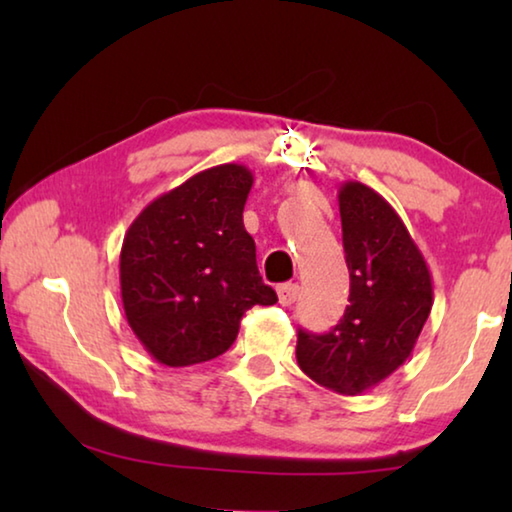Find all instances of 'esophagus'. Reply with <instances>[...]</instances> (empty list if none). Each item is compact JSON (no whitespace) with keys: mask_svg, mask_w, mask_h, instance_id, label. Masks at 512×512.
I'll list each match as a JSON object with an SVG mask.
<instances>
[{"mask_svg":"<svg viewBox=\"0 0 512 512\" xmlns=\"http://www.w3.org/2000/svg\"><path fill=\"white\" fill-rule=\"evenodd\" d=\"M298 296H300L298 284L287 282V284H280V287H277V298H280V305H284V307L293 305V302L298 300Z\"/></svg>","mask_w":512,"mask_h":512,"instance_id":"34e87169","label":"esophagus"}]
</instances>
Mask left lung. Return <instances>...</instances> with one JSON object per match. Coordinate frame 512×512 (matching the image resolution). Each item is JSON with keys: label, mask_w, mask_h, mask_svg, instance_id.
<instances>
[{"label": "left lung", "mask_w": 512, "mask_h": 512, "mask_svg": "<svg viewBox=\"0 0 512 512\" xmlns=\"http://www.w3.org/2000/svg\"><path fill=\"white\" fill-rule=\"evenodd\" d=\"M350 305L327 334L298 332V366L316 384L361 395L411 357L433 305L429 266L391 203L368 185L339 189Z\"/></svg>", "instance_id": "8db88e82"}]
</instances>
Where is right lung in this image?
<instances>
[{"instance_id":"right-lung-1","label":"right lung","mask_w":512,"mask_h":512,"mask_svg":"<svg viewBox=\"0 0 512 512\" xmlns=\"http://www.w3.org/2000/svg\"><path fill=\"white\" fill-rule=\"evenodd\" d=\"M253 173L219 164L151 201L119 255L126 320L144 350L169 368L216 359L235 343L241 316L273 305L244 228Z\"/></svg>"}]
</instances>
